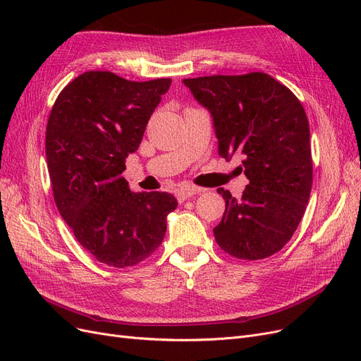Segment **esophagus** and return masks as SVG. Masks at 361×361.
I'll return each instance as SVG.
<instances>
[{
  "mask_svg": "<svg viewBox=\"0 0 361 361\" xmlns=\"http://www.w3.org/2000/svg\"><path fill=\"white\" fill-rule=\"evenodd\" d=\"M203 190L202 188H197V187H185V188H180L178 192H176V197H178V202L182 203L185 200L191 199L192 195L195 194H200Z\"/></svg>",
  "mask_w": 361,
  "mask_h": 361,
  "instance_id": "obj_1",
  "label": "esophagus"
}]
</instances>
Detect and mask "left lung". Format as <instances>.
<instances>
[{
	"label": "left lung",
	"mask_w": 361,
	"mask_h": 361,
	"mask_svg": "<svg viewBox=\"0 0 361 361\" xmlns=\"http://www.w3.org/2000/svg\"><path fill=\"white\" fill-rule=\"evenodd\" d=\"M211 113L218 154H241L243 197L218 188L226 211L214 227L227 255L257 260L280 251L301 221L312 190L309 120L298 97L264 72L183 80Z\"/></svg>",
	"instance_id": "obj_1"
}]
</instances>
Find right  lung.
<instances>
[{"instance_id": "add662e5", "label": "right lung", "mask_w": 361, "mask_h": 361, "mask_svg": "<svg viewBox=\"0 0 361 361\" xmlns=\"http://www.w3.org/2000/svg\"><path fill=\"white\" fill-rule=\"evenodd\" d=\"M170 84L84 72L61 90L48 118L45 150L57 209L76 241L114 268L154 253L178 206L169 192H133L122 178Z\"/></svg>"}]
</instances>
